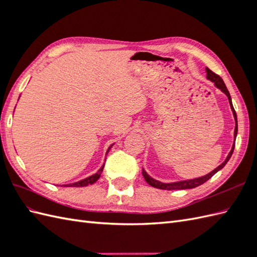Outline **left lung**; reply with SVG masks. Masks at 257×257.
I'll return each mask as SVG.
<instances>
[{
    "label": "left lung",
    "mask_w": 257,
    "mask_h": 257,
    "mask_svg": "<svg viewBox=\"0 0 257 257\" xmlns=\"http://www.w3.org/2000/svg\"><path fill=\"white\" fill-rule=\"evenodd\" d=\"M206 72H207V79H209L210 81H212L216 88H219L223 93H225L226 94V96L228 97V100H229V105H230V108H231V111H232V114H234V118H235V121H236V126H235V132H234V136H235V141H236V136H237V132H238V123H237V114H236V111L234 109V106H232V103H231V97H230V94L229 92L226 88V85H225L223 79L221 78V77L219 75H216L215 73H213L211 69H209L208 67H206ZM234 149H235V143L234 145H232L231 147V150L230 152L228 153L226 160H225L222 164L220 166H217L214 170H212L211 173H209L208 175L206 176H203V177H199V178H195V179H191V180H184V181H178V182H173V183H163V182H160L158 180H155V179L151 178L149 175H148L145 169H143V176L145 178V180L147 181L148 184H150L151 186H153V188H157V189H161V190H167V191H172V190H185V189H194L196 188V186H199L203 183H205L206 181H208L210 178H211L213 175H215L219 170H221L225 165H226V163L229 161L230 157L232 152H234Z\"/></svg>",
    "instance_id": "left-lung-1"
}]
</instances>
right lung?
Wrapping results in <instances>:
<instances>
[{
	"label": "right lung",
	"mask_w": 257,
	"mask_h": 257,
	"mask_svg": "<svg viewBox=\"0 0 257 257\" xmlns=\"http://www.w3.org/2000/svg\"><path fill=\"white\" fill-rule=\"evenodd\" d=\"M111 147H112V145L109 147V149H110ZM109 149L107 150V153H108V151H109ZM107 153H106V154H107ZM103 169H104V165L102 166V168H99V170H98V172H97L96 174L92 175V176H90V177H88V178H85V179H83V180H80V181H78V182L69 183V184H64L63 186H76V188H80V186H87V185H89V184H93V183L96 182V181L98 180V178L100 177V174H102Z\"/></svg>",
	"instance_id": "right-lung-1"
}]
</instances>
